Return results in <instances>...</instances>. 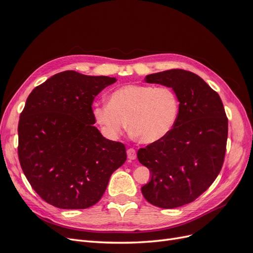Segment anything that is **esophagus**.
I'll use <instances>...</instances> for the list:
<instances>
[{"instance_id": "esophagus-1", "label": "esophagus", "mask_w": 253, "mask_h": 253, "mask_svg": "<svg viewBox=\"0 0 253 253\" xmlns=\"http://www.w3.org/2000/svg\"><path fill=\"white\" fill-rule=\"evenodd\" d=\"M126 154H127V158L131 159V160H134V159L136 158V156H137V155H136V151H135V149H133V148L127 149Z\"/></svg>"}]
</instances>
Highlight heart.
I'll use <instances>...</instances> for the list:
<instances>
[{
  "label": "heart",
  "mask_w": 253,
  "mask_h": 253,
  "mask_svg": "<svg viewBox=\"0 0 253 253\" xmlns=\"http://www.w3.org/2000/svg\"><path fill=\"white\" fill-rule=\"evenodd\" d=\"M179 101L168 86L126 84L115 89L108 104H97L93 114L102 132L115 139L124 132L126 122L131 133L142 143L164 139L174 127Z\"/></svg>",
  "instance_id": "b5f03b06"
}]
</instances>
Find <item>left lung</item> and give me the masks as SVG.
Masks as SVG:
<instances>
[{"instance_id":"obj_1","label":"left lung","mask_w":253,"mask_h":253,"mask_svg":"<svg viewBox=\"0 0 253 253\" xmlns=\"http://www.w3.org/2000/svg\"><path fill=\"white\" fill-rule=\"evenodd\" d=\"M144 81L171 87L179 113L164 139L137 152L151 172L141 192L159 208H177L195 201L217 177L225 159L228 118L218 94L194 73L177 68L148 75Z\"/></svg>"}]
</instances>
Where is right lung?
Returning <instances> with one entry per match:
<instances>
[{
    "mask_svg": "<svg viewBox=\"0 0 253 253\" xmlns=\"http://www.w3.org/2000/svg\"><path fill=\"white\" fill-rule=\"evenodd\" d=\"M116 79L74 71L53 75L29 94L18 126V155L30 186L60 209L97 204L126 160L124 143L93 125L95 97Z\"/></svg>",
    "mask_w": 253,
    "mask_h": 253,
    "instance_id": "add662e5",
    "label": "right lung"
}]
</instances>
